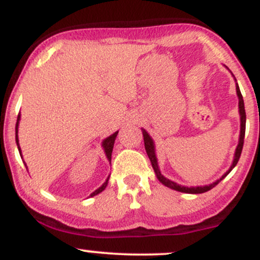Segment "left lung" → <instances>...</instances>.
<instances>
[{
	"label": "left lung",
	"mask_w": 260,
	"mask_h": 260,
	"mask_svg": "<svg viewBox=\"0 0 260 260\" xmlns=\"http://www.w3.org/2000/svg\"><path fill=\"white\" fill-rule=\"evenodd\" d=\"M232 76H234V74H232ZM236 91H237V96H238V109H240V116H241V132H240V140H238V145H237V148H236L235 156H234V161H232L231 168L229 169V171L226 172L225 175H222V177L220 178V180L215 181V182H214V183L209 184V186L184 187V186H180V184H177V183H176V182L170 181L169 178L164 177V176L161 175V172H160L159 165H157V159H156V154H155V145H154L153 139H151V137L149 136L147 131L143 129V128H142L143 137H144V147H145V150H147V154H148L149 159H150L151 166H153V169H154V171H155V175H156L157 180H159V181L161 182V183L164 184V186H166V187L171 188V189L178 190V192L190 193V194H199V193L208 192V190H210L211 188L215 187L216 184L219 183V182L221 181V180H223V178H225L226 176H228V175L230 174V172H231V170L234 169L236 165H237L238 160H240L241 153H242L243 142H244V133H246V111H244V103H243L242 94H241L240 86H238L237 83H236Z\"/></svg>",
	"instance_id": "left-lung-1"
}]
</instances>
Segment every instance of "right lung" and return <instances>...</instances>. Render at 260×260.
Wrapping results in <instances>:
<instances>
[{
	"instance_id": "obj_1",
	"label": "right lung",
	"mask_w": 260,
	"mask_h": 260,
	"mask_svg": "<svg viewBox=\"0 0 260 260\" xmlns=\"http://www.w3.org/2000/svg\"><path fill=\"white\" fill-rule=\"evenodd\" d=\"M19 120H20V115H18L17 123H16V142H17V145H18V150H19V154H22V151H20V147H19V140H18V124H19ZM117 133L118 132H115V133L112 134V136L107 137L106 139H104V142H103V148H104V150H105L106 157H107V160L110 161V162H111L112 149H113V144H115L116 137H117ZM109 177H110V176H109ZM109 177H107V180L105 182H104L103 186L99 187L96 190H94V192L91 193L90 197H94V196L99 194V193H101L104 189H105L106 186H107V182H109Z\"/></svg>"
}]
</instances>
